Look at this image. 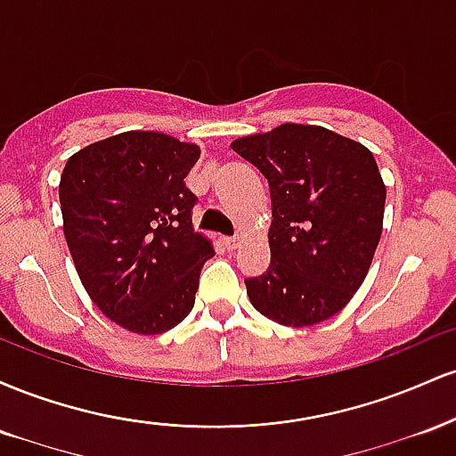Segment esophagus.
I'll list each match as a JSON object with an SVG mask.
<instances>
[{
    "instance_id": "1",
    "label": "esophagus",
    "mask_w": 456,
    "mask_h": 456,
    "mask_svg": "<svg viewBox=\"0 0 456 456\" xmlns=\"http://www.w3.org/2000/svg\"><path fill=\"white\" fill-rule=\"evenodd\" d=\"M223 244L227 246L229 250H235V248H238V244H240V235H224Z\"/></svg>"
}]
</instances>
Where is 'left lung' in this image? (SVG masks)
Returning <instances> with one entry per match:
<instances>
[{"mask_svg": "<svg viewBox=\"0 0 456 456\" xmlns=\"http://www.w3.org/2000/svg\"><path fill=\"white\" fill-rule=\"evenodd\" d=\"M268 180L270 265L244 279L261 315L313 326L337 315L362 285L384 223L386 186L362 143L322 126L282 124L233 141Z\"/></svg>", "mask_w": 456, "mask_h": 456, "instance_id": "1", "label": "left lung"}]
</instances>
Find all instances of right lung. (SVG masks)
I'll use <instances>...</instances> for the list:
<instances>
[{"label":"right lung","instance_id":"obj_1","mask_svg":"<svg viewBox=\"0 0 456 456\" xmlns=\"http://www.w3.org/2000/svg\"><path fill=\"white\" fill-rule=\"evenodd\" d=\"M201 150L162 133L115 134L70 156L64 235L83 287L118 326L160 334L191 313L210 240L192 229L184 177Z\"/></svg>","mask_w":456,"mask_h":456}]
</instances>
